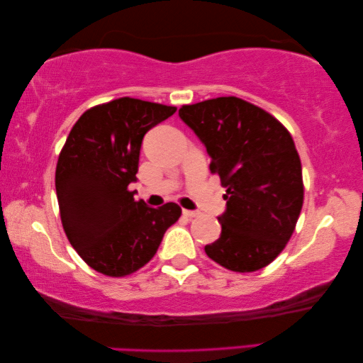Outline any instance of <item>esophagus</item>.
Masks as SVG:
<instances>
[{
    "label": "esophagus",
    "mask_w": 363,
    "mask_h": 363,
    "mask_svg": "<svg viewBox=\"0 0 363 363\" xmlns=\"http://www.w3.org/2000/svg\"><path fill=\"white\" fill-rule=\"evenodd\" d=\"M182 213L186 215V217H190V218L198 217V215H199V212H198V211H187V209H184V211H182Z\"/></svg>",
    "instance_id": "1"
}]
</instances>
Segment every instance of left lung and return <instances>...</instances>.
<instances>
[{
  "instance_id": "obj_1",
  "label": "left lung",
  "mask_w": 363,
  "mask_h": 363,
  "mask_svg": "<svg viewBox=\"0 0 363 363\" xmlns=\"http://www.w3.org/2000/svg\"><path fill=\"white\" fill-rule=\"evenodd\" d=\"M179 117L209 154L226 189L218 240L206 254L238 273L279 256L303 207L301 160L290 133L273 115L235 96L182 106Z\"/></svg>"
}]
</instances>
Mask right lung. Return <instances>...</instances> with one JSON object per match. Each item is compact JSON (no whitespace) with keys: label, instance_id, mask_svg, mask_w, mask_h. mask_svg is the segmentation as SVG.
<instances>
[{"label":"right lung","instance_id":"add662e5","mask_svg":"<svg viewBox=\"0 0 363 363\" xmlns=\"http://www.w3.org/2000/svg\"><path fill=\"white\" fill-rule=\"evenodd\" d=\"M176 107L118 98L81 115L67 137L56 168L60 220L72 246L89 267L126 276L154 257L165 230L181 217L174 203L135 201L142 140Z\"/></svg>","mask_w":363,"mask_h":363}]
</instances>
